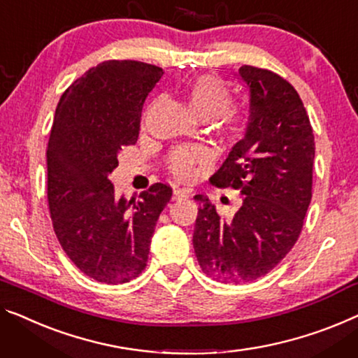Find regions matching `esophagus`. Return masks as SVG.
<instances>
[{"mask_svg":"<svg viewBox=\"0 0 358 358\" xmlns=\"http://www.w3.org/2000/svg\"><path fill=\"white\" fill-rule=\"evenodd\" d=\"M186 197H189V193L186 189H175L173 194H172V199L173 201H180V199H186Z\"/></svg>","mask_w":358,"mask_h":358,"instance_id":"34e87169","label":"esophagus"}]
</instances>
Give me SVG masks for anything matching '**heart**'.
I'll use <instances>...</instances> for the list:
<instances>
[{
    "label": "heart",
    "mask_w": 358,
    "mask_h": 358,
    "mask_svg": "<svg viewBox=\"0 0 358 358\" xmlns=\"http://www.w3.org/2000/svg\"><path fill=\"white\" fill-rule=\"evenodd\" d=\"M185 99L193 114L201 120H215L225 131L234 133L244 122L239 108L230 106L231 92L220 77L212 73H201L189 80L183 88ZM196 152L188 149H177L170 154L169 169L175 177L186 180L193 175Z\"/></svg>",
    "instance_id": "heart-1"
}]
</instances>
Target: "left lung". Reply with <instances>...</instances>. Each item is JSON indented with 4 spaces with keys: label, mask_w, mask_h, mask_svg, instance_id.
Masks as SVG:
<instances>
[{
    "label": "left lung",
    "mask_w": 358,
    "mask_h": 358,
    "mask_svg": "<svg viewBox=\"0 0 358 358\" xmlns=\"http://www.w3.org/2000/svg\"><path fill=\"white\" fill-rule=\"evenodd\" d=\"M249 87L246 135L210 177L234 188L243 206L222 218L202 194L193 234L194 252L210 278L239 285L273 270L294 246L312 199L315 138L302 99L278 73L239 69Z\"/></svg>",
    "instance_id": "8db88e82"
}]
</instances>
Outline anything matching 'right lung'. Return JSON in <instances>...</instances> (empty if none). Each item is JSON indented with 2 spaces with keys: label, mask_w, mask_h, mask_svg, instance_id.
Returning a JSON list of instances; mask_svg holds the SVG:
<instances>
[{
  "label": "right lung",
  "mask_w": 358,
  "mask_h": 358,
  "mask_svg": "<svg viewBox=\"0 0 358 358\" xmlns=\"http://www.w3.org/2000/svg\"><path fill=\"white\" fill-rule=\"evenodd\" d=\"M164 76L140 61H106L62 93L48 141V206L52 228L80 271L122 285L146 268L159 215L172 197L164 183L140 199L115 197L109 173L135 145L148 93Z\"/></svg>",
  "instance_id": "right-lung-1"
}]
</instances>
